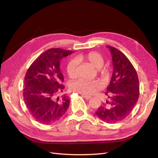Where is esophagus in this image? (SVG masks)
<instances>
[{
  "label": "esophagus",
  "instance_id": "1",
  "mask_svg": "<svg viewBox=\"0 0 158 158\" xmlns=\"http://www.w3.org/2000/svg\"><path fill=\"white\" fill-rule=\"evenodd\" d=\"M82 97H83L85 99H90L91 98H92L91 96H88V95H82Z\"/></svg>",
  "mask_w": 158,
  "mask_h": 158
}]
</instances>
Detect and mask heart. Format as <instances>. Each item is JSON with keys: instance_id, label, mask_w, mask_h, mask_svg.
Segmentation results:
<instances>
[{"instance_id": "heart-1", "label": "heart", "mask_w": 158, "mask_h": 158, "mask_svg": "<svg viewBox=\"0 0 158 158\" xmlns=\"http://www.w3.org/2000/svg\"><path fill=\"white\" fill-rule=\"evenodd\" d=\"M76 60L73 59L70 60L66 65V73H67L69 78L73 79L75 78L78 74L77 63L82 62L86 63L94 66V68L98 69V74L102 77H106L107 74V71L106 68L103 67L104 63V59L103 56L97 52H89L88 53L82 54L76 57ZM101 88V84L98 80H85L79 79L75 81L70 85V89L73 92L79 93L84 95H89L96 92Z\"/></svg>"}]
</instances>
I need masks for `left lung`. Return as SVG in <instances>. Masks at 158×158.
<instances>
[{"label": "left lung", "instance_id": "1", "mask_svg": "<svg viewBox=\"0 0 158 158\" xmlns=\"http://www.w3.org/2000/svg\"><path fill=\"white\" fill-rule=\"evenodd\" d=\"M112 56L113 72L106 95L108 99L95 111V114L107 123L125 119L139 98V80L136 71L127 57L113 47L107 46Z\"/></svg>", "mask_w": 158, "mask_h": 158}]
</instances>
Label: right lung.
<instances>
[{"label": "right lung", "mask_w": 158, "mask_h": 158, "mask_svg": "<svg viewBox=\"0 0 158 158\" xmlns=\"http://www.w3.org/2000/svg\"><path fill=\"white\" fill-rule=\"evenodd\" d=\"M73 52L59 48L50 49L40 55L28 69L24 78L23 99L35 120L51 125L63 117L69 107L65 94L57 96L64 88L60 60Z\"/></svg>", "instance_id": "obj_1"}]
</instances>
